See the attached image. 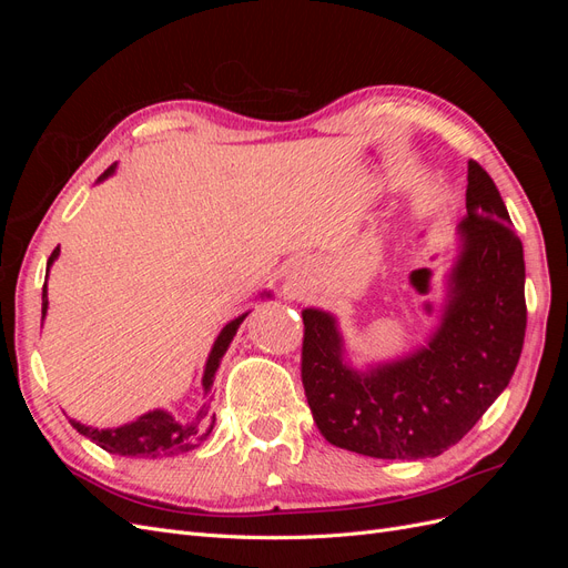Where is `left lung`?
Here are the masks:
<instances>
[{
    "label": "left lung",
    "instance_id": "1",
    "mask_svg": "<svg viewBox=\"0 0 568 568\" xmlns=\"http://www.w3.org/2000/svg\"><path fill=\"white\" fill-rule=\"evenodd\" d=\"M450 301L428 346L353 372L329 313L303 311L301 379L320 434L376 459L438 457L500 395L524 348V246L490 175L469 161Z\"/></svg>",
    "mask_w": 568,
    "mask_h": 568
}]
</instances>
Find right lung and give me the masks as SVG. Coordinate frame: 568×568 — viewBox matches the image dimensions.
Returning <instances> with one entry per match:
<instances>
[{
    "label": "right lung",
    "instance_id": "obj_1",
    "mask_svg": "<svg viewBox=\"0 0 568 568\" xmlns=\"http://www.w3.org/2000/svg\"><path fill=\"white\" fill-rule=\"evenodd\" d=\"M113 173V165L106 170L104 175L99 180H104ZM59 248H54V253L49 255V265L57 261ZM47 313V284L42 286V320ZM248 313L239 315L236 320H232L225 329L220 332L215 346L209 355V363H205V372H203V390L209 393L213 386V376L217 372V365L222 355H225L227 346L232 343L234 334L242 322L246 320ZM73 428H78V434L88 436L92 443H97L99 448H104L111 455H123V457H146V459H156V457H173L180 453H189L199 448V445L209 438V434L213 432L215 424V415L209 417V405H203L196 415V422L192 424H180L175 422L173 415H168L163 409H153L149 415L140 417L132 424H125L120 428H106V432H99V428H90L75 419H71Z\"/></svg>",
    "mask_w": 568,
    "mask_h": 568
}]
</instances>
